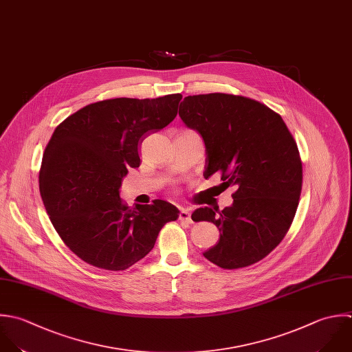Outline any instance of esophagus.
Wrapping results in <instances>:
<instances>
[{
	"instance_id": "34e87169",
	"label": "esophagus",
	"mask_w": 352,
	"mask_h": 352,
	"mask_svg": "<svg viewBox=\"0 0 352 352\" xmlns=\"http://www.w3.org/2000/svg\"><path fill=\"white\" fill-rule=\"evenodd\" d=\"M179 221H182V222H188V223H192L189 210H186V208H181V211H179Z\"/></svg>"
}]
</instances>
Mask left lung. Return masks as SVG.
I'll return each mask as SVG.
<instances>
[{"instance_id":"8db88e82","label":"left lung","mask_w":352,"mask_h":352,"mask_svg":"<svg viewBox=\"0 0 352 352\" xmlns=\"http://www.w3.org/2000/svg\"><path fill=\"white\" fill-rule=\"evenodd\" d=\"M179 116L204 141V177L221 171L223 185L236 190L230 207L192 214L221 233L204 258L229 270L262 261L285 237L299 204L303 175L292 134L278 113L243 96H188Z\"/></svg>"}]
</instances>
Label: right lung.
<instances>
[{"label":"right lung","instance_id":"obj_1","mask_svg":"<svg viewBox=\"0 0 352 352\" xmlns=\"http://www.w3.org/2000/svg\"><path fill=\"white\" fill-rule=\"evenodd\" d=\"M182 96L112 98L89 104L61 122L45 148L39 192L64 244L83 262L126 270L146 256L175 206L123 204L119 189L140 166L138 144L174 120Z\"/></svg>","mask_w":352,"mask_h":352}]
</instances>
